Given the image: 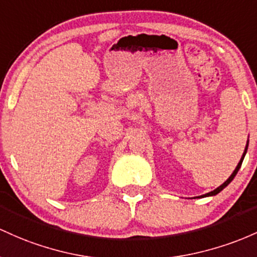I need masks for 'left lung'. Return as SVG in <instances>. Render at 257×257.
<instances>
[{
  "mask_svg": "<svg viewBox=\"0 0 257 257\" xmlns=\"http://www.w3.org/2000/svg\"><path fill=\"white\" fill-rule=\"evenodd\" d=\"M247 146H249V140H247L246 147H245V151H244V153H243V155H241V159H240V161H239V163H238V165H237V167H235V170H234V171H233V174L230 175L228 178H227V181H224V182L222 183L220 187H217V188L214 189V191H212V192H209V193H206V194H204V195H200V197H198V198H204V197H212V195H216V194H218V193H220V192L222 191V189H224V188H226V187L228 186V184H229L230 182H232V181H233V178L235 177V175L238 174L239 169H240V166H241V163H243V160H244V157H245V154H246V151H247Z\"/></svg>",
  "mask_w": 257,
  "mask_h": 257,
  "instance_id": "1",
  "label": "left lung"
}]
</instances>
